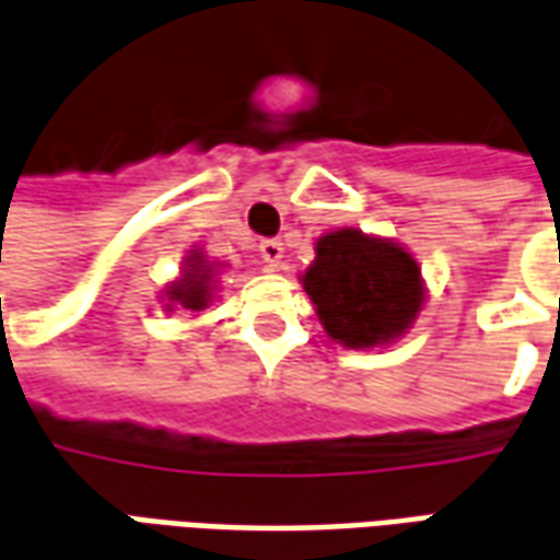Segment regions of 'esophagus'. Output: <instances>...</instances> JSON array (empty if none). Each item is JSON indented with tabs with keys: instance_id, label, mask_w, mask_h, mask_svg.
I'll return each mask as SVG.
<instances>
[{
	"instance_id": "34e87169",
	"label": "esophagus",
	"mask_w": 560,
	"mask_h": 560,
	"mask_svg": "<svg viewBox=\"0 0 560 560\" xmlns=\"http://www.w3.org/2000/svg\"><path fill=\"white\" fill-rule=\"evenodd\" d=\"M259 253L261 259L268 261V268H273V271L283 265V244H280V241H261Z\"/></svg>"
}]
</instances>
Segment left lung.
Listing matches in <instances>:
<instances>
[{"label": "left lung", "mask_w": 560, "mask_h": 560, "mask_svg": "<svg viewBox=\"0 0 560 560\" xmlns=\"http://www.w3.org/2000/svg\"><path fill=\"white\" fill-rule=\"evenodd\" d=\"M313 249L316 259L301 273V287L331 340L374 350L413 328L428 289L410 249L350 225L325 232Z\"/></svg>", "instance_id": "obj_1"}]
</instances>
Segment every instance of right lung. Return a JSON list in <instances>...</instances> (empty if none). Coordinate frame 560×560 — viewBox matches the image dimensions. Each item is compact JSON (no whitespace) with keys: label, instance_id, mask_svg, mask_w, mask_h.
I'll list each match as a JSON object with an SVG mask.
<instances>
[{"label":"right lung","instance_id":"add662e5","mask_svg":"<svg viewBox=\"0 0 560 560\" xmlns=\"http://www.w3.org/2000/svg\"><path fill=\"white\" fill-rule=\"evenodd\" d=\"M220 261H210L201 249H189V256L180 265V273L172 283L162 289V307L165 311H189L198 313L210 307L217 299V277H220Z\"/></svg>","mask_w":560,"mask_h":560}]
</instances>
